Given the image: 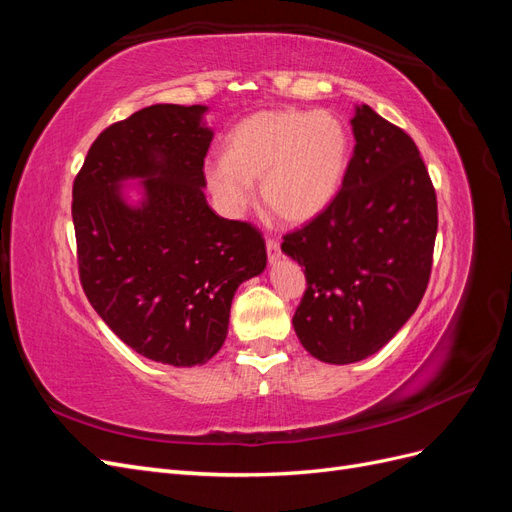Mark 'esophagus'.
<instances>
[{"label":"esophagus","mask_w":512,"mask_h":512,"mask_svg":"<svg viewBox=\"0 0 512 512\" xmlns=\"http://www.w3.org/2000/svg\"><path fill=\"white\" fill-rule=\"evenodd\" d=\"M282 250H280V241L277 239H267V256H269V262H275L277 258H280Z\"/></svg>","instance_id":"esophagus-1"}]
</instances>
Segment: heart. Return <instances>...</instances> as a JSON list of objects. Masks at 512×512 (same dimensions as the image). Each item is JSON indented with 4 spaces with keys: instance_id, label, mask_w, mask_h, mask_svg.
<instances>
[{
    "instance_id": "obj_1",
    "label": "heart",
    "mask_w": 512,
    "mask_h": 512,
    "mask_svg": "<svg viewBox=\"0 0 512 512\" xmlns=\"http://www.w3.org/2000/svg\"><path fill=\"white\" fill-rule=\"evenodd\" d=\"M344 123L329 113L297 108L260 111L241 119L224 141V158L205 164L207 188L226 218L250 205L252 181L275 218L299 226L333 203L348 168Z\"/></svg>"
}]
</instances>
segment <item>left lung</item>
Here are the masks:
<instances>
[{
	"instance_id": "obj_1",
	"label": "left lung",
	"mask_w": 512,
	"mask_h": 512,
	"mask_svg": "<svg viewBox=\"0 0 512 512\" xmlns=\"http://www.w3.org/2000/svg\"><path fill=\"white\" fill-rule=\"evenodd\" d=\"M354 153L342 190L282 252L305 267L292 324L318 361H363L389 344L429 284L438 200L412 138L356 106Z\"/></svg>"
}]
</instances>
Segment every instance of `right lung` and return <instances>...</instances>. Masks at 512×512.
Returning <instances> with one entry per match:
<instances>
[{
    "mask_svg": "<svg viewBox=\"0 0 512 512\" xmlns=\"http://www.w3.org/2000/svg\"><path fill=\"white\" fill-rule=\"evenodd\" d=\"M207 106L153 104L108 126L72 188L81 286L123 344L147 359L203 365L228 333L237 288L267 267L265 239L207 205ZM141 180L130 206L122 183Z\"/></svg>",
    "mask_w": 512,
    "mask_h": 512,
    "instance_id": "obj_1",
    "label": "right lung"
}]
</instances>
